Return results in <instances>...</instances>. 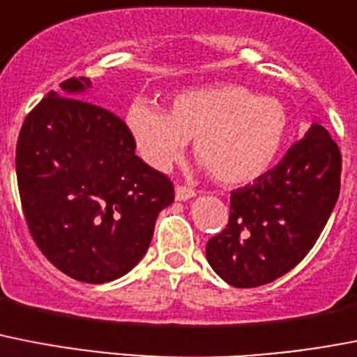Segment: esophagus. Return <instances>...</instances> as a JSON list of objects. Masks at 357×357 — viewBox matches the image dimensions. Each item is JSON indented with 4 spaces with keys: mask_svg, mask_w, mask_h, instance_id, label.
<instances>
[{
    "mask_svg": "<svg viewBox=\"0 0 357 357\" xmlns=\"http://www.w3.org/2000/svg\"><path fill=\"white\" fill-rule=\"evenodd\" d=\"M195 190H191V188H188V185H176L175 188V199L181 200V202H184V200H190L195 197Z\"/></svg>",
    "mask_w": 357,
    "mask_h": 357,
    "instance_id": "34e87169",
    "label": "esophagus"
}]
</instances>
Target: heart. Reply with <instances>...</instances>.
<instances>
[{"mask_svg": "<svg viewBox=\"0 0 357 357\" xmlns=\"http://www.w3.org/2000/svg\"><path fill=\"white\" fill-rule=\"evenodd\" d=\"M126 126L139 155L155 169H167L193 141L195 157L215 181L245 184L273 166L291 121L276 97L257 96L242 84H216L178 93L169 114L151 100H133Z\"/></svg>", "mask_w": 357, "mask_h": 357, "instance_id": "heart-1", "label": "heart"}]
</instances>
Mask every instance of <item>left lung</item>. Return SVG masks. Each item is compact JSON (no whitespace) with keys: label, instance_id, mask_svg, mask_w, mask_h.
I'll return each mask as SVG.
<instances>
[{"label":"left lung","instance_id":"obj_1","mask_svg":"<svg viewBox=\"0 0 357 357\" xmlns=\"http://www.w3.org/2000/svg\"><path fill=\"white\" fill-rule=\"evenodd\" d=\"M341 153L312 124L273 169L231 193L229 222L206 258L233 287H260L296 267L324 231L340 197Z\"/></svg>","mask_w":357,"mask_h":357}]
</instances>
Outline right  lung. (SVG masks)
I'll return each mask as SVG.
<instances>
[{
	"label": "right lung",
	"instance_id": "add662e5",
	"mask_svg": "<svg viewBox=\"0 0 357 357\" xmlns=\"http://www.w3.org/2000/svg\"><path fill=\"white\" fill-rule=\"evenodd\" d=\"M72 77L26 115L16 175L26 225L52 266L84 283L117 280L142 260L172 181L135 155L126 123L79 99Z\"/></svg>",
	"mask_w": 357,
	"mask_h": 357
}]
</instances>
